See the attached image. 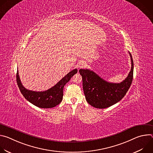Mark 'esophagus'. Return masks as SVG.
Segmentation results:
<instances>
[{"mask_svg": "<svg viewBox=\"0 0 153 153\" xmlns=\"http://www.w3.org/2000/svg\"><path fill=\"white\" fill-rule=\"evenodd\" d=\"M85 65H86L85 62H83V61H81V62H79V63H77V68H81L85 67Z\"/></svg>", "mask_w": 153, "mask_h": 153, "instance_id": "obj_1", "label": "esophagus"}]
</instances>
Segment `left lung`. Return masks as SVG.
Returning a JSON list of instances; mask_svg holds the SVG:
<instances>
[{
    "label": "left lung",
    "mask_w": 153,
    "mask_h": 153,
    "mask_svg": "<svg viewBox=\"0 0 153 153\" xmlns=\"http://www.w3.org/2000/svg\"><path fill=\"white\" fill-rule=\"evenodd\" d=\"M129 54L131 68L126 78L120 83L108 82L93 71L80 69L84 94L90 105L96 108H106L117 103L125 96L133 79V60L129 52Z\"/></svg>",
    "instance_id": "left-lung-1"
}]
</instances>
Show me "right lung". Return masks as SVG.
I'll return each instance as SVG.
<instances>
[{"label": "right lung", "instance_id": "add662e5", "mask_svg": "<svg viewBox=\"0 0 153 153\" xmlns=\"http://www.w3.org/2000/svg\"><path fill=\"white\" fill-rule=\"evenodd\" d=\"M77 73V69L71 71L52 88L45 91H34L26 89L21 83L18 70L16 80L21 93L28 101L39 108H51L58 105L62 102L64 86Z\"/></svg>", "mask_w": 153, "mask_h": 153}]
</instances>
